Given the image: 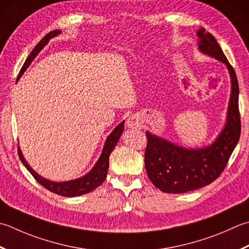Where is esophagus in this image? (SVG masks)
Masks as SVG:
<instances>
[{
  "mask_svg": "<svg viewBox=\"0 0 249 249\" xmlns=\"http://www.w3.org/2000/svg\"><path fill=\"white\" fill-rule=\"evenodd\" d=\"M126 124H127V126L130 128H140L141 127V120L138 115L129 116L127 121H126Z\"/></svg>",
  "mask_w": 249,
  "mask_h": 249,
  "instance_id": "1",
  "label": "esophagus"
}]
</instances>
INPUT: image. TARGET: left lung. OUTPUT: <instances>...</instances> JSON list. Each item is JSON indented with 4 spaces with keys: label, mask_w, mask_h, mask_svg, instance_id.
<instances>
[{
    "label": "left lung",
    "mask_w": 249,
    "mask_h": 249,
    "mask_svg": "<svg viewBox=\"0 0 249 249\" xmlns=\"http://www.w3.org/2000/svg\"><path fill=\"white\" fill-rule=\"evenodd\" d=\"M198 51L227 66L231 77V95L226 125L212 144L199 149H187L147 131L148 144L144 165L148 177L155 187L166 193H186L203 188L223 172L241 135L238 111V83L235 71L219 46L216 38L205 29L196 32Z\"/></svg>",
    "instance_id": "1"
}]
</instances>
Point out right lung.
<instances>
[{
	"instance_id": "obj_1",
	"label": "right lung",
	"mask_w": 249,
	"mask_h": 249,
	"mask_svg": "<svg viewBox=\"0 0 249 249\" xmlns=\"http://www.w3.org/2000/svg\"><path fill=\"white\" fill-rule=\"evenodd\" d=\"M60 33H61V30L51 31L50 33H47L40 42H38L37 45L33 48V51L30 53V55H29V57L27 58V60L24 61L21 70L18 74L17 81H19V79H20L21 75L23 74V72L27 70V68L30 66L32 60L38 55V53L43 50L44 46L48 43V41H50L51 38L57 36L58 34ZM124 123H125L124 121L121 122V123L116 126L113 130H112V133L108 136V138L106 140L104 149H102V152L100 154L98 160H97L96 164L94 165V167L90 169V172L84 175L83 177L73 179V180H68V181H61V182L53 181V180H48L46 178H44L41 176V175H38L36 172H34L30 165L28 164L27 160H24L21 150L18 147L19 159H20L22 164L24 165V167L30 172V174L34 177V179H36L41 186L46 188L47 190H50L51 192L56 193L58 196H67V197H74V196H83V194L94 191L95 189L98 188L100 184L105 181L107 174H108V168H109V157L112 151H113V149L115 148V145L118 144V141L122 136V133H123Z\"/></svg>"
}]
</instances>
